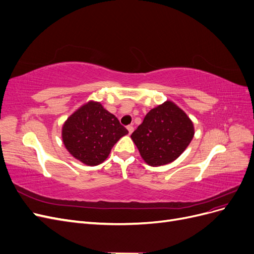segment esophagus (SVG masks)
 I'll return each mask as SVG.
<instances>
[{"label":"esophagus","mask_w":254,"mask_h":254,"mask_svg":"<svg viewBox=\"0 0 254 254\" xmlns=\"http://www.w3.org/2000/svg\"><path fill=\"white\" fill-rule=\"evenodd\" d=\"M127 130H128L129 134H131L133 132V127L131 125H129V126H127Z\"/></svg>","instance_id":"1"}]
</instances>
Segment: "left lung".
Segmentation results:
<instances>
[{"instance_id":"left-lung-1","label":"left lung","mask_w":254,"mask_h":254,"mask_svg":"<svg viewBox=\"0 0 254 254\" xmlns=\"http://www.w3.org/2000/svg\"><path fill=\"white\" fill-rule=\"evenodd\" d=\"M194 136L193 123L172 102H165L145 115L131 134L142 158L151 166L173 162Z\"/></svg>"}]
</instances>
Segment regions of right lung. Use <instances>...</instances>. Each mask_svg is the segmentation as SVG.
I'll return each mask as SVG.
<instances>
[{
    "label": "right lung",
    "mask_w": 254,
    "mask_h": 254,
    "mask_svg": "<svg viewBox=\"0 0 254 254\" xmlns=\"http://www.w3.org/2000/svg\"><path fill=\"white\" fill-rule=\"evenodd\" d=\"M128 130L99 103L90 102L74 112L63 127V140L71 155L94 166L109 156L111 148Z\"/></svg>",
    "instance_id": "1"
}]
</instances>
